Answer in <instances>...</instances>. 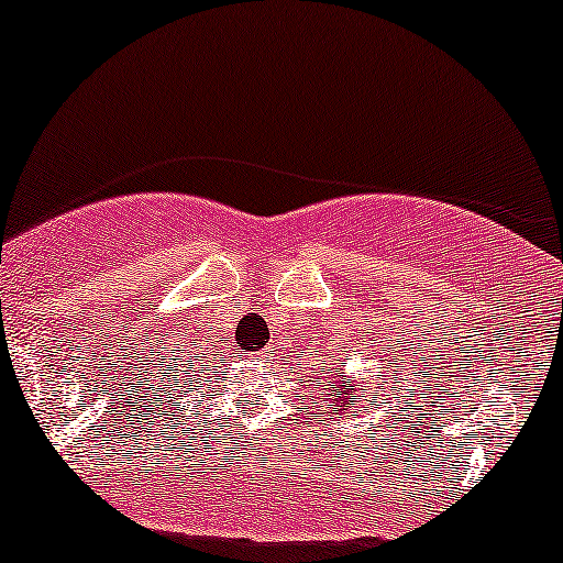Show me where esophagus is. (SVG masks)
<instances>
[{
	"label": "esophagus",
	"mask_w": 563,
	"mask_h": 563,
	"mask_svg": "<svg viewBox=\"0 0 563 563\" xmlns=\"http://www.w3.org/2000/svg\"><path fill=\"white\" fill-rule=\"evenodd\" d=\"M258 361H269V352H267V350L258 352Z\"/></svg>",
	"instance_id": "esophagus-1"
}]
</instances>
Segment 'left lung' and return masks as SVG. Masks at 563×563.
Returning a JSON list of instances; mask_svg holds the SVG:
<instances>
[{
  "instance_id": "8db88e82",
  "label": "left lung",
  "mask_w": 563,
  "mask_h": 563,
  "mask_svg": "<svg viewBox=\"0 0 563 563\" xmlns=\"http://www.w3.org/2000/svg\"><path fill=\"white\" fill-rule=\"evenodd\" d=\"M318 385H320V382H318ZM320 387H323L325 398H329V395H331V400H336V406H342V409H339V411H347V409H344V406L355 409V406L361 404V398H363V395L357 393L363 387L361 382H357V385H347V382H339V385H336V382H331V387L329 385H320Z\"/></svg>"
}]
</instances>
